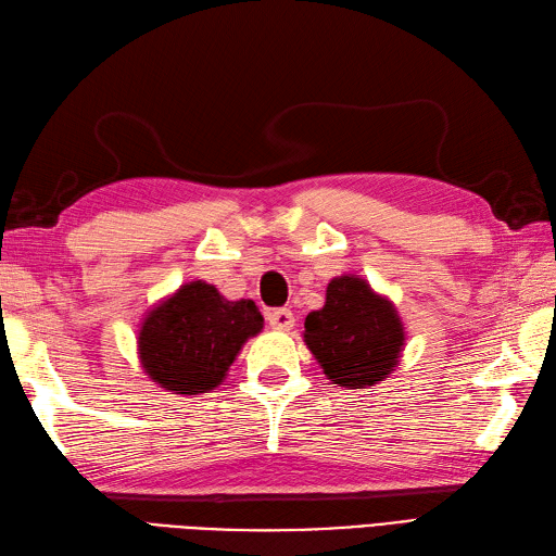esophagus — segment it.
<instances>
[{"label":"esophagus","instance_id":"esophagus-1","mask_svg":"<svg viewBox=\"0 0 556 556\" xmlns=\"http://www.w3.org/2000/svg\"><path fill=\"white\" fill-rule=\"evenodd\" d=\"M266 320H268V325H271L274 329H280V332H288V329L294 327V313L290 308H274V311H268Z\"/></svg>","mask_w":556,"mask_h":556}]
</instances>
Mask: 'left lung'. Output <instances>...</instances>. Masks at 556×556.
Here are the masks:
<instances>
[{"label":"left lung","mask_w":556,"mask_h":556,"mask_svg":"<svg viewBox=\"0 0 556 556\" xmlns=\"http://www.w3.org/2000/svg\"><path fill=\"white\" fill-rule=\"evenodd\" d=\"M304 329L306 346L327 379L343 388L383 381L404 346L393 304L355 276H341L327 285L325 306L306 315Z\"/></svg>","instance_id":"8db88e82"}]
</instances>
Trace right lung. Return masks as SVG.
Returning <instances> with one entry per match:
<instances>
[{
  "mask_svg": "<svg viewBox=\"0 0 556 556\" xmlns=\"http://www.w3.org/2000/svg\"><path fill=\"white\" fill-rule=\"evenodd\" d=\"M262 327V313L250 299L229 302L201 280L182 285L142 323V367L149 379L179 395L207 393L227 379L238 351Z\"/></svg>",
  "mask_w": 556,
  "mask_h": 556,
  "instance_id": "right-lung-1",
  "label": "right lung"
}]
</instances>
